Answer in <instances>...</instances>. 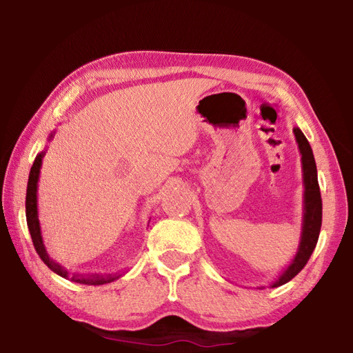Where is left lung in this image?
Segmentation results:
<instances>
[{"label": "left lung", "mask_w": 353, "mask_h": 353, "mask_svg": "<svg viewBox=\"0 0 353 353\" xmlns=\"http://www.w3.org/2000/svg\"><path fill=\"white\" fill-rule=\"evenodd\" d=\"M294 132L299 152H301L302 163V181H303V213H302V229L301 240L296 250L294 259L291 260L288 266L285 268L282 274L271 283L272 288H277L280 285L290 282L292 277H296L299 272L307 265L310 256L318 243L321 224H322V201L321 191L318 183V170H316L314 155L310 146L305 135L299 128L292 129Z\"/></svg>", "instance_id": "1"}]
</instances>
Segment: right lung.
<instances>
[{"mask_svg":"<svg viewBox=\"0 0 353 353\" xmlns=\"http://www.w3.org/2000/svg\"><path fill=\"white\" fill-rule=\"evenodd\" d=\"M54 132H51L48 137V141L52 139ZM45 151L37 154V157L34 160V165L29 172V181H28V190H26V221H28V229L31 234L34 248L37 250L41 261L50 268L52 272H56L57 276L63 279H70L71 282L83 283V285H104L110 283L113 280H117L121 274H73L70 276V272L65 270L63 266L59 265L57 261L50 259V255L46 252L43 236H41V227L39 221V208H37V188H39V179H40V168H41V159H43Z\"/></svg>","mask_w":353,"mask_h":353,"instance_id":"add662e5","label":"right lung"}]
</instances>
